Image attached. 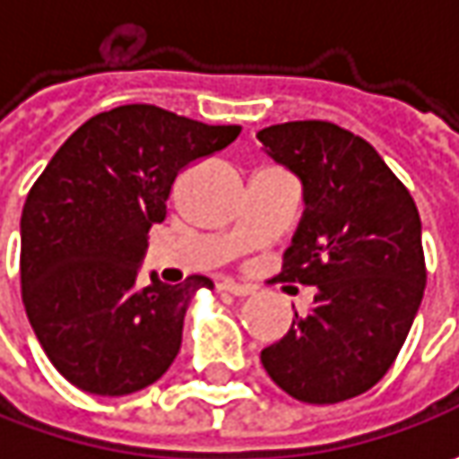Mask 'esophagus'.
Wrapping results in <instances>:
<instances>
[{"mask_svg": "<svg viewBox=\"0 0 459 459\" xmlns=\"http://www.w3.org/2000/svg\"><path fill=\"white\" fill-rule=\"evenodd\" d=\"M220 291L232 293V296H250V293H255L253 286H247V283H238V281H220V286H217Z\"/></svg>", "mask_w": 459, "mask_h": 459, "instance_id": "1", "label": "esophagus"}]
</instances>
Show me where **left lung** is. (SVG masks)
I'll return each mask as SVG.
<instances>
[{"mask_svg": "<svg viewBox=\"0 0 459 459\" xmlns=\"http://www.w3.org/2000/svg\"><path fill=\"white\" fill-rule=\"evenodd\" d=\"M257 140L304 191L281 278L316 289L260 362L296 401L360 396L394 365L424 296L414 199L370 143L332 122L271 125Z\"/></svg>", "mask_w": 459, "mask_h": 459, "instance_id": "left-lung-1", "label": "left lung"}]
</instances>
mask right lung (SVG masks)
<instances>
[{"label": "right lung", "instance_id": "add662e5", "mask_svg": "<svg viewBox=\"0 0 459 459\" xmlns=\"http://www.w3.org/2000/svg\"><path fill=\"white\" fill-rule=\"evenodd\" d=\"M242 127L152 104L83 122L45 166L20 220L22 301L48 360L94 396H127L181 350L186 308L206 275L140 283L148 230L166 220L176 176L224 151Z\"/></svg>", "mask_w": 459, "mask_h": 459}]
</instances>
